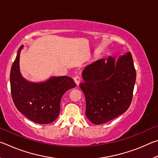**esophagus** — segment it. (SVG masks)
Listing matches in <instances>:
<instances>
[{
	"mask_svg": "<svg viewBox=\"0 0 158 158\" xmlns=\"http://www.w3.org/2000/svg\"><path fill=\"white\" fill-rule=\"evenodd\" d=\"M74 82H75V84L77 85H79V84H80V82H81V78H80L79 76H76L75 77H74Z\"/></svg>",
	"mask_w": 158,
	"mask_h": 158,
	"instance_id": "esophagus-1",
	"label": "esophagus"
}]
</instances>
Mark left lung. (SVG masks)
I'll return each instance as SVG.
<instances>
[{"mask_svg": "<svg viewBox=\"0 0 158 158\" xmlns=\"http://www.w3.org/2000/svg\"><path fill=\"white\" fill-rule=\"evenodd\" d=\"M109 56L87 65L79 84L85 98V116L95 125L115 118L127 110L132 99L136 71L127 52L116 59Z\"/></svg>", "mask_w": 158, "mask_h": 158, "instance_id": "8db88e82", "label": "left lung"}]
</instances>
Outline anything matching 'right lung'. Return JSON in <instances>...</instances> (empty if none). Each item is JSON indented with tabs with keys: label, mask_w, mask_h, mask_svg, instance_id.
Returning a JSON list of instances; mask_svg holds the SVG:
<instances>
[{
	"label": "right lung",
	"mask_w": 158,
	"mask_h": 158,
	"mask_svg": "<svg viewBox=\"0 0 158 158\" xmlns=\"http://www.w3.org/2000/svg\"><path fill=\"white\" fill-rule=\"evenodd\" d=\"M23 46L17 51V57L10 72V87L16 107L29 120L39 124L54 121L60 113V100L67 90L76 86L71 77H51L42 82H32L21 75L19 68L20 53Z\"/></svg>",
	"instance_id": "1"
}]
</instances>
